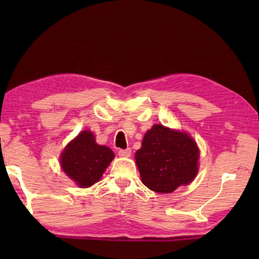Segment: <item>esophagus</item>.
<instances>
[{
	"instance_id": "esophagus-1",
	"label": "esophagus",
	"mask_w": 259,
	"mask_h": 259,
	"mask_svg": "<svg viewBox=\"0 0 259 259\" xmlns=\"http://www.w3.org/2000/svg\"><path fill=\"white\" fill-rule=\"evenodd\" d=\"M118 155L120 156V157H124V158H128V157H130L131 156V150L129 149H120L119 151H118Z\"/></svg>"
}]
</instances>
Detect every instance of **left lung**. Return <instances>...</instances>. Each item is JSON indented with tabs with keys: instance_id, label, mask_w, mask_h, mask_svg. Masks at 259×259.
<instances>
[{
	"instance_id": "obj_1",
	"label": "left lung",
	"mask_w": 259,
	"mask_h": 259,
	"mask_svg": "<svg viewBox=\"0 0 259 259\" xmlns=\"http://www.w3.org/2000/svg\"><path fill=\"white\" fill-rule=\"evenodd\" d=\"M135 157L142 184L152 191L170 194L195 179L199 149L188 134L153 124Z\"/></svg>"
}]
</instances>
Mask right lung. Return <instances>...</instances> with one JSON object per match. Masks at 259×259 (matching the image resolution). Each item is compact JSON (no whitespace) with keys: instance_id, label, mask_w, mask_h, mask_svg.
I'll return each mask as SVG.
<instances>
[{"instance_id":"right-lung-1","label":"right lung","mask_w":259,"mask_h":259,"mask_svg":"<svg viewBox=\"0 0 259 259\" xmlns=\"http://www.w3.org/2000/svg\"><path fill=\"white\" fill-rule=\"evenodd\" d=\"M113 158L109 147L98 145L95 135L84 130L64 148L60 162L70 179L81 188H88L100 180Z\"/></svg>"}]
</instances>
